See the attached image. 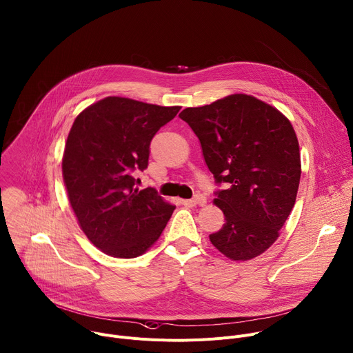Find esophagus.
Wrapping results in <instances>:
<instances>
[{
	"label": "esophagus",
	"mask_w": 353,
	"mask_h": 353,
	"mask_svg": "<svg viewBox=\"0 0 353 353\" xmlns=\"http://www.w3.org/2000/svg\"><path fill=\"white\" fill-rule=\"evenodd\" d=\"M207 204V198L204 195H196L194 199H184L183 205L185 207H204Z\"/></svg>",
	"instance_id": "esophagus-1"
}]
</instances>
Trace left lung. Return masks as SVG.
<instances>
[{
  "mask_svg": "<svg viewBox=\"0 0 353 353\" xmlns=\"http://www.w3.org/2000/svg\"><path fill=\"white\" fill-rule=\"evenodd\" d=\"M179 117L198 137L216 183L228 184L214 199L226 222L210 234L211 243L233 261L259 257L276 241L296 203L301 165L290 121L244 93L187 108Z\"/></svg>",
  "mask_w": 353,
  "mask_h": 353,
  "instance_id": "left-lung-1",
  "label": "left lung"
}]
</instances>
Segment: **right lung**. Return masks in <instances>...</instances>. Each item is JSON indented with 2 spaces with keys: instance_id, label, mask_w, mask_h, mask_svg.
<instances>
[{
  "instance_id": "add662e5",
  "label": "right lung",
  "mask_w": 353,
  "mask_h": 353,
  "mask_svg": "<svg viewBox=\"0 0 353 353\" xmlns=\"http://www.w3.org/2000/svg\"><path fill=\"white\" fill-rule=\"evenodd\" d=\"M180 106L108 96L82 110L65 142L63 179L86 237L105 254L134 259L161 237L174 205L154 188L135 187L149 143Z\"/></svg>"
}]
</instances>
